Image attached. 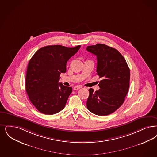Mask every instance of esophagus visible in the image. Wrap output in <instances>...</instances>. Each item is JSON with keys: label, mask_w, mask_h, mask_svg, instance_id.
<instances>
[{"label": "esophagus", "mask_w": 157, "mask_h": 157, "mask_svg": "<svg viewBox=\"0 0 157 157\" xmlns=\"http://www.w3.org/2000/svg\"><path fill=\"white\" fill-rule=\"evenodd\" d=\"M80 88H81V86H74V87L73 89H74V90H76L79 89Z\"/></svg>", "instance_id": "34e87169"}]
</instances>
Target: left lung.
Listing matches in <instances>:
<instances>
[{
	"label": "left lung",
	"instance_id": "obj_1",
	"mask_svg": "<svg viewBox=\"0 0 157 157\" xmlns=\"http://www.w3.org/2000/svg\"><path fill=\"white\" fill-rule=\"evenodd\" d=\"M86 50L97 57V74L102 78L95 92L89 89L88 110L98 116H106L122 105L129 89L130 72L123 56L105 44L88 46Z\"/></svg>",
	"mask_w": 157,
	"mask_h": 157
}]
</instances>
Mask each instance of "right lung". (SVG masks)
Returning <instances> with one entry per match:
<instances>
[{"instance_id": "add662e5", "label": "right lung", "mask_w": 157, "mask_h": 157, "mask_svg": "<svg viewBox=\"0 0 157 157\" xmlns=\"http://www.w3.org/2000/svg\"><path fill=\"white\" fill-rule=\"evenodd\" d=\"M80 47L48 45L40 48L30 59L25 76V90L40 112L51 115L65 107L72 88L58 82L60 74L66 72L67 61Z\"/></svg>"}]
</instances>
